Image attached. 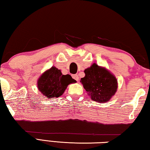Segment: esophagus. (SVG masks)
Wrapping results in <instances>:
<instances>
[{"label":"esophagus","mask_w":150,"mask_h":150,"mask_svg":"<svg viewBox=\"0 0 150 150\" xmlns=\"http://www.w3.org/2000/svg\"><path fill=\"white\" fill-rule=\"evenodd\" d=\"M72 77H73V79H75V80H76L77 81H79V76H78V75H77V74L73 75H72Z\"/></svg>","instance_id":"1"}]
</instances>
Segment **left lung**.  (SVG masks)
Segmentation results:
<instances>
[{"instance_id":"8db88e82","label":"left lung","mask_w":150,"mask_h":150,"mask_svg":"<svg viewBox=\"0 0 150 150\" xmlns=\"http://www.w3.org/2000/svg\"><path fill=\"white\" fill-rule=\"evenodd\" d=\"M85 76L80 82L92 100L98 103H106L115 95L118 81L115 76L96 63L86 69Z\"/></svg>"}]
</instances>
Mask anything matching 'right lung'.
Wrapping results in <instances>:
<instances>
[{
  "label": "right lung",
  "instance_id": "add662e5",
  "mask_svg": "<svg viewBox=\"0 0 150 150\" xmlns=\"http://www.w3.org/2000/svg\"><path fill=\"white\" fill-rule=\"evenodd\" d=\"M75 82L70 75H63L59 69L52 67L40 76L38 88L47 98H53L62 96L67 86Z\"/></svg>",
  "mask_w": 150,
  "mask_h": 150
}]
</instances>
